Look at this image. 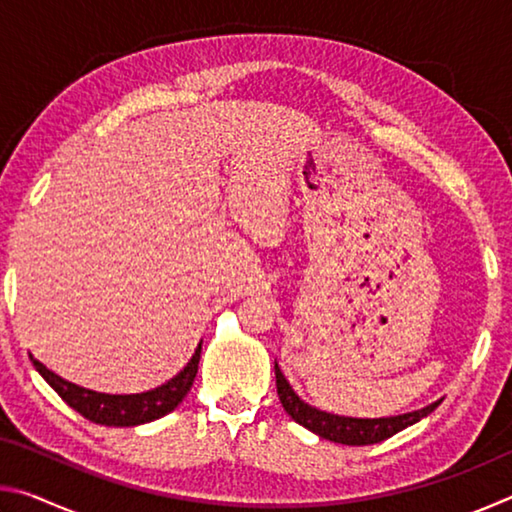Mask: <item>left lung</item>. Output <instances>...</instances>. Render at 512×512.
<instances>
[{
	"instance_id": "8db88e82",
	"label": "left lung",
	"mask_w": 512,
	"mask_h": 512,
	"mask_svg": "<svg viewBox=\"0 0 512 512\" xmlns=\"http://www.w3.org/2000/svg\"><path fill=\"white\" fill-rule=\"evenodd\" d=\"M275 384H277V395H280V402L293 420L302 427L318 433L320 438L334 440V443L341 445H372L381 443V440L395 436L397 431H402L411 424L418 422L424 415H429L440 402H433L424 406L420 411L395 415V418H379V420H359V418H343V415H332L325 411H318L314 406H309L300 400V397L293 393L289 381L284 379L282 370L277 368L275 363Z\"/></svg>"
}]
</instances>
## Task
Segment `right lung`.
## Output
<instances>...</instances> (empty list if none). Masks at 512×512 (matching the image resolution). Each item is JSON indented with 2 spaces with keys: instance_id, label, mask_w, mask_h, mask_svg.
<instances>
[{
  "instance_id": "add662e5",
  "label": "right lung",
  "mask_w": 512,
  "mask_h": 512,
  "mask_svg": "<svg viewBox=\"0 0 512 512\" xmlns=\"http://www.w3.org/2000/svg\"><path fill=\"white\" fill-rule=\"evenodd\" d=\"M33 366L47 379V384L63 397V400L79 411L83 418L90 422L106 424V427H135V424H144L151 420H158L162 415L171 413L176 406L185 400L189 388L194 384V377L198 372V361H201V345H198L192 361L187 363L180 375L173 377L167 384H162L153 391L137 393V395H106L94 393L88 388H81L58 377L56 372L42 366L38 359H31Z\"/></svg>"
}]
</instances>
